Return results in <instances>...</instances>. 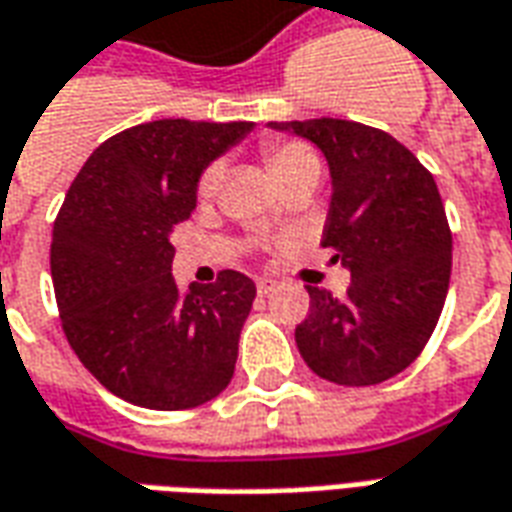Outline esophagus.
Instances as JSON below:
<instances>
[{
  "label": "esophagus",
  "instance_id": "obj_1",
  "mask_svg": "<svg viewBox=\"0 0 512 512\" xmlns=\"http://www.w3.org/2000/svg\"><path fill=\"white\" fill-rule=\"evenodd\" d=\"M277 291V280L274 277H257V293Z\"/></svg>",
  "mask_w": 512,
  "mask_h": 512
}]
</instances>
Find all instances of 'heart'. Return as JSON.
<instances>
[{"label":"heart","instance_id":"heart-1","mask_svg":"<svg viewBox=\"0 0 512 512\" xmlns=\"http://www.w3.org/2000/svg\"><path fill=\"white\" fill-rule=\"evenodd\" d=\"M266 163L268 171L274 174V180L285 182L291 174L302 169H318V157L313 155V149L305 144H296V141H277V144L266 146ZM221 177H224V169L219 163L210 166V169L202 174L199 180V199H213L216 191H219Z\"/></svg>","mask_w":512,"mask_h":512}]
</instances>
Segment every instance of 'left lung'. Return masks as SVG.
Returning a JSON list of instances; mask_svg holds the SVG:
<instances>
[{"mask_svg":"<svg viewBox=\"0 0 512 512\" xmlns=\"http://www.w3.org/2000/svg\"><path fill=\"white\" fill-rule=\"evenodd\" d=\"M327 157L332 199L321 246L349 274L346 296L305 285L310 313L293 338L321 380L377 385L405 371L438 324L452 232L432 174L393 135L357 121H271Z\"/></svg>","mask_w":512,"mask_h":512,"instance_id":"1","label":"left lung"}]
</instances>
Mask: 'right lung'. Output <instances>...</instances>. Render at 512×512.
Here are the masks:
<instances>
[{"instance_id":"right-lung-1","label":"right lung","mask_w":512,"mask_h":512,"mask_svg":"<svg viewBox=\"0 0 512 512\" xmlns=\"http://www.w3.org/2000/svg\"><path fill=\"white\" fill-rule=\"evenodd\" d=\"M252 121L160 119L107 138L71 182L52 230V282L74 355L107 391L149 410H188L232 380L255 282L221 271L180 291L171 232L205 169Z\"/></svg>"}]
</instances>
